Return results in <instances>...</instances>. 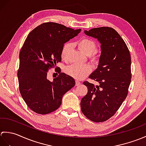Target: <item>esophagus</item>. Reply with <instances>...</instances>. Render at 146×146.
Here are the masks:
<instances>
[{
    "label": "esophagus",
    "instance_id": "esophagus-1",
    "mask_svg": "<svg viewBox=\"0 0 146 146\" xmlns=\"http://www.w3.org/2000/svg\"><path fill=\"white\" fill-rule=\"evenodd\" d=\"M80 84H81V83H80V82L76 81V86H78V85H80Z\"/></svg>",
    "mask_w": 146,
    "mask_h": 146
}]
</instances>
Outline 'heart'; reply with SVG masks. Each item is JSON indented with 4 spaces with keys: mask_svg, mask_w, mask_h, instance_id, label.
Here are the masks:
<instances>
[{
    "mask_svg": "<svg viewBox=\"0 0 146 146\" xmlns=\"http://www.w3.org/2000/svg\"><path fill=\"white\" fill-rule=\"evenodd\" d=\"M77 46L79 49L86 55H88L89 60L94 63H98L100 61V55L95 51L97 49V44L95 42L90 38H83L80 39L77 42ZM71 49V44L70 42H66L63 46L61 51V57L62 60L67 61L68 55ZM66 73L73 78L76 80L83 79L92 71V67L90 64L76 65L73 64L68 66L66 70Z\"/></svg>",
    "mask_w": 146,
    "mask_h": 146,
    "instance_id": "b5f03b06",
    "label": "heart"
}]
</instances>
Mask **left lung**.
<instances>
[{
    "label": "left lung",
    "mask_w": 146,
    "mask_h": 146,
    "mask_svg": "<svg viewBox=\"0 0 146 146\" xmlns=\"http://www.w3.org/2000/svg\"><path fill=\"white\" fill-rule=\"evenodd\" d=\"M85 33L98 40L102 52L97 69L89 76L98 85L83 82L88 93L82 99L81 109L89 120L103 122L117 112L127 96L131 82V54L123 39L111 27H97Z\"/></svg>",
    "instance_id": "8db88e82"
}]
</instances>
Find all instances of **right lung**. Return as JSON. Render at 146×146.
<instances>
[{"label":"right lung","mask_w":146,"mask_h":146,"mask_svg":"<svg viewBox=\"0 0 146 146\" xmlns=\"http://www.w3.org/2000/svg\"><path fill=\"white\" fill-rule=\"evenodd\" d=\"M80 31L49 22L40 24L27 36L20 51L17 77L22 97L35 112L45 115L57 110L63 96L75 86V80L61 73L60 68L57 70L59 75L52 82L47 75L49 69L61 61L64 43Z\"/></svg>","instance_id":"1"}]
</instances>
